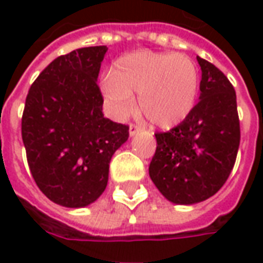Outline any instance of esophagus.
<instances>
[{"label":"esophagus","mask_w":263,"mask_h":263,"mask_svg":"<svg viewBox=\"0 0 263 263\" xmlns=\"http://www.w3.org/2000/svg\"><path fill=\"white\" fill-rule=\"evenodd\" d=\"M139 131H141V126L139 125H135V124H131V125H129V135H131V137L137 135Z\"/></svg>","instance_id":"obj_1"}]
</instances>
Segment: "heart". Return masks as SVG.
<instances>
[{
    "mask_svg": "<svg viewBox=\"0 0 263 263\" xmlns=\"http://www.w3.org/2000/svg\"><path fill=\"white\" fill-rule=\"evenodd\" d=\"M109 108L124 117L139 94V108L152 125L169 129L193 111L198 94V70L186 54L139 50L117 60L101 83Z\"/></svg>",
    "mask_w": 263,
    "mask_h": 263,
    "instance_id": "1",
    "label": "heart"
}]
</instances>
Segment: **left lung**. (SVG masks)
<instances>
[{
	"instance_id": "1",
	"label": "left lung",
	"mask_w": 263,
	"mask_h": 263,
	"mask_svg": "<svg viewBox=\"0 0 263 263\" xmlns=\"http://www.w3.org/2000/svg\"><path fill=\"white\" fill-rule=\"evenodd\" d=\"M200 97L182 124L158 132L149 176L169 201L200 203L214 196L231 173L239 148L235 90L226 74L197 56Z\"/></svg>"
}]
</instances>
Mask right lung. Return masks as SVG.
I'll return each instance as SVG.
<instances>
[{
	"label": "right lung",
	"instance_id": "1",
	"mask_svg": "<svg viewBox=\"0 0 263 263\" xmlns=\"http://www.w3.org/2000/svg\"><path fill=\"white\" fill-rule=\"evenodd\" d=\"M107 46L76 49L43 70L26 96L22 141L37 187L53 203L80 209L107 187L109 160L128 125L103 114L97 77Z\"/></svg>",
	"mask_w": 263,
	"mask_h": 263
}]
</instances>
